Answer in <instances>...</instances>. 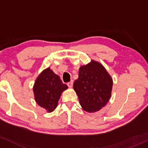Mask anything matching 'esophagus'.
<instances>
[{
    "label": "esophagus",
    "mask_w": 148,
    "mask_h": 148,
    "mask_svg": "<svg viewBox=\"0 0 148 148\" xmlns=\"http://www.w3.org/2000/svg\"><path fill=\"white\" fill-rule=\"evenodd\" d=\"M73 83H74V81H71L70 82H69V83H67V85H68L69 88H72Z\"/></svg>",
    "instance_id": "obj_1"
}]
</instances>
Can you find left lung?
Here are the masks:
<instances>
[{
  "label": "left lung",
  "mask_w": 148,
  "mask_h": 148,
  "mask_svg": "<svg viewBox=\"0 0 148 148\" xmlns=\"http://www.w3.org/2000/svg\"><path fill=\"white\" fill-rule=\"evenodd\" d=\"M113 81L106 68L99 62L92 60L80 67L79 79L74 83V90L80 105L85 111H99L111 97Z\"/></svg>",
  "instance_id": "8db88e82"
}]
</instances>
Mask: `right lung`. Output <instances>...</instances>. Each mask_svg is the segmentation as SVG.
Listing matches in <instances>:
<instances>
[{
  "label": "right lung",
  "instance_id": "right-lung-1",
  "mask_svg": "<svg viewBox=\"0 0 148 148\" xmlns=\"http://www.w3.org/2000/svg\"><path fill=\"white\" fill-rule=\"evenodd\" d=\"M67 88L59 76L48 67L39 74L34 85L36 102L48 112H51L56 109L62 92Z\"/></svg>",
  "mask_w": 148,
  "mask_h": 148
}]
</instances>
